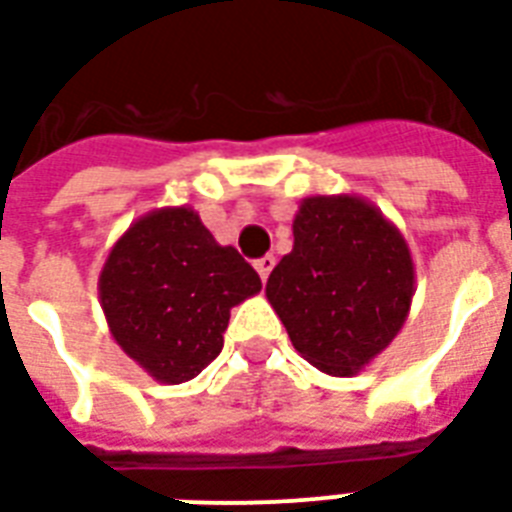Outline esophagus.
I'll return each mask as SVG.
<instances>
[{
  "mask_svg": "<svg viewBox=\"0 0 512 512\" xmlns=\"http://www.w3.org/2000/svg\"><path fill=\"white\" fill-rule=\"evenodd\" d=\"M272 269H275V256H272V253H267V256H261V259L256 261V272H259L261 280H267Z\"/></svg>",
  "mask_w": 512,
  "mask_h": 512,
  "instance_id": "1",
  "label": "esophagus"
}]
</instances>
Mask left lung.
Segmentation results:
<instances>
[{
  "mask_svg": "<svg viewBox=\"0 0 512 512\" xmlns=\"http://www.w3.org/2000/svg\"><path fill=\"white\" fill-rule=\"evenodd\" d=\"M267 299L301 358L352 376L390 347L414 299L406 237L358 194L304 197L293 251L267 280Z\"/></svg>",
  "mask_w": 512,
  "mask_h": 512,
  "instance_id": "left-lung-1",
  "label": "left lung"
}]
</instances>
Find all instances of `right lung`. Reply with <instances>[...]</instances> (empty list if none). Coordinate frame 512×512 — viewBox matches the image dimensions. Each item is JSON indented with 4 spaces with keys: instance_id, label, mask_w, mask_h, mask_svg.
Listing matches in <instances>:
<instances>
[{
    "instance_id": "right-lung-1",
    "label": "right lung",
    "mask_w": 512,
    "mask_h": 512,
    "mask_svg": "<svg viewBox=\"0 0 512 512\" xmlns=\"http://www.w3.org/2000/svg\"><path fill=\"white\" fill-rule=\"evenodd\" d=\"M259 291L256 269L186 205L133 221L98 275L114 342L160 384L200 374L224 347L232 307Z\"/></svg>"
}]
</instances>
